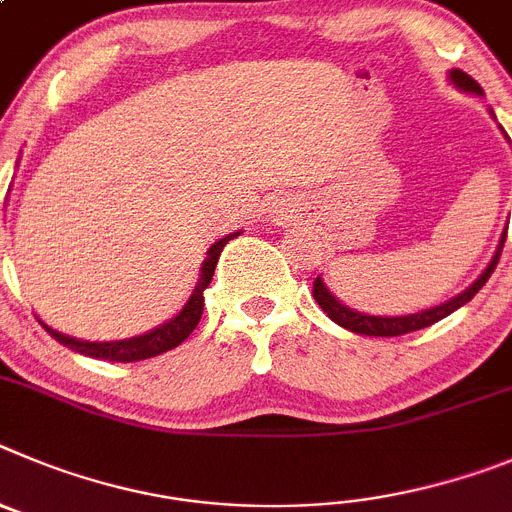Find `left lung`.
Here are the masks:
<instances>
[{"instance_id": "obj_1", "label": "left lung", "mask_w": 512, "mask_h": 512, "mask_svg": "<svg viewBox=\"0 0 512 512\" xmlns=\"http://www.w3.org/2000/svg\"><path fill=\"white\" fill-rule=\"evenodd\" d=\"M451 81H454L459 89L472 91V94H482V86L477 84L472 76H467L464 71H451ZM505 234H508V232H505ZM505 234H503V239H500V247H497L495 257H492V262L487 265L485 273L474 280V283L469 285L464 293L454 296L451 301L441 303V306L428 308V311L411 313V316H367V313H357V311H352V308L342 306V303L336 301L329 290H326L324 280H321V278L313 280V298H316V303L321 306V311H324L326 316L334 321V324L344 326V329L354 331V334H367V336H403V334H411V331L426 329V326H431V324H436V321L446 319L449 313H454L457 308H462L464 303H469L474 296H477V293H480V288L487 283V280H490L492 270H495L497 260H500V252H503V245H505Z\"/></svg>"}]
</instances>
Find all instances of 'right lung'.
Returning a JSON list of instances; mask_svg holds the SVG:
<instances>
[{
    "mask_svg": "<svg viewBox=\"0 0 512 512\" xmlns=\"http://www.w3.org/2000/svg\"><path fill=\"white\" fill-rule=\"evenodd\" d=\"M239 232L229 234V237L219 239L216 245H211V250L206 252V260L201 265V278L193 296L188 298V303L183 306V311L178 313L176 319H170L168 324L158 326V329L147 331L142 336H132V339H122V342H81V339H73V336L61 334V331L50 329L45 326L55 342H61L63 347L73 349L78 354H86V357L94 359H107V362H140V359L158 357V354L168 352V349H176L178 344L186 342L191 331L199 326L201 313H204V290L209 288L211 278H214V267L219 262V255H222L224 245L229 239L237 237Z\"/></svg>",
    "mask_w": 512,
    "mask_h": 512,
    "instance_id": "right-lung-1",
    "label": "right lung"
}]
</instances>
